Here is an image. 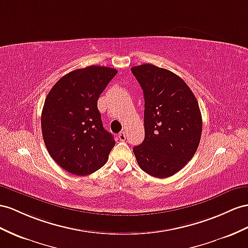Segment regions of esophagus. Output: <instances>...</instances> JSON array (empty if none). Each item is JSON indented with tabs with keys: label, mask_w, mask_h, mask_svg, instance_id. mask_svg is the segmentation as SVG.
<instances>
[{
	"label": "esophagus",
	"mask_w": 248,
	"mask_h": 248,
	"mask_svg": "<svg viewBox=\"0 0 248 248\" xmlns=\"http://www.w3.org/2000/svg\"><path fill=\"white\" fill-rule=\"evenodd\" d=\"M125 137H126V135H125V132L124 131H122L118 134V138H119V140H122V141H124L125 140Z\"/></svg>",
	"instance_id": "34e87169"
}]
</instances>
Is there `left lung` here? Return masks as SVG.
Wrapping results in <instances>:
<instances>
[{
	"mask_svg": "<svg viewBox=\"0 0 248 248\" xmlns=\"http://www.w3.org/2000/svg\"><path fill=\"white\" fill-rule=\"evenodd\" d=\"M131 71L144 96V140L133 152L145 173L168 178L198 149L202 132L198 101L186 81L167 69L144 63Z\"/></svg>",
	"mask_w": 248,
	"mask_h": 248,
	"instance_id": "8db88e82",
	"label": "left lung"
}]
</instances>
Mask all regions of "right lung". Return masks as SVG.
<instances>
[{
  "mask_svg": "<svg viewBox=\"0 0 248 248\" xmlns=\"http://www.w3.org/2000/svg\"><path fill=\"white\" fill-rule=\"evenodd\" d=\"M116 73V69L101 66L74 70L47 95L41 118L44 142L53 160L69 173H94L115 145L101 123L97 100Z\"/></svg>",
  "mask_w": 248,
  "mask_h": 248,
  "instance_id": "right-lung-1",
  "label": "right lung"
}]
</instances>
